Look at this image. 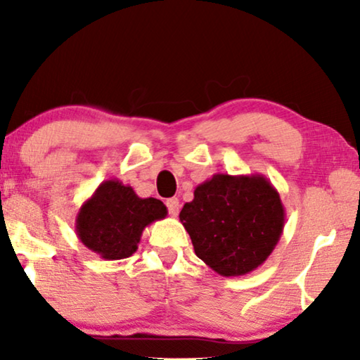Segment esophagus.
I'll use <instances>...</instances> for the list:
<instances>
[{
	"instance_id": "esophagus-1",
	"label": "esophagus",
	"mask_w": 360,
	"mask_h": 360,
	"mask_svg": "<svg viewBox=\"0 0 360 360\" xmlns=\"http://www.w3.org/2000/svg\"><path fill=\"white\" fill-rule=\"evenodd\" d=\"M167 208H169V213L174 216H179V210H180V201H179V198H170V200H167Z\"/></svg>"
}]
</instances>
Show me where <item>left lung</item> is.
<instances>
[{"instance_id": "obj_1", "label": "left lung", "mask_w": 360, "mask_h": 360, "mask_svg": "<svg viewBox=\"0 0 360 360\" xmlns=\"http://www.w3.org/2000/svg\"><path fill=\"white\" fill-rule=\"evenodd\" d=\"M195 254L223 277L260 267L282 238L285 208L264 175L216 174L180 211Z\"/></svg>"}]
</instances>
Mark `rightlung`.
I'll list each match as a JSON object with an SVG mask.
<instances>
[{
  "label": "right lung",
  "mask_w": 360,
  "mask_h": 360,
  "mask_svg": "<svg viewBox=\"0 0 360 360\" xmlns=\"http://www.w3.org/2000/svg\"><path fill=\"white\" fill-rule=\"evenodd\" d=\"M165 216L167 206L160 200L141 198L132 186L110 179L78 210L75 231L91 252L105 260H121L136 252L142 231Z\"/></svg>",
  "instance_id": "obj_1"
}]
</instances>
